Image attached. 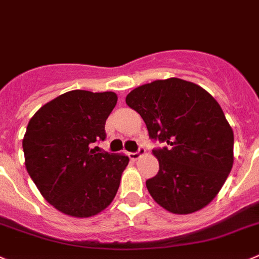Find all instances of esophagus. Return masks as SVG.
Listing matches in <instances>:
<instances>
[{
    "instance_id": "34e87169",
    "label": "esophagus",
    "mask_w": 259,
    "mask_h": 259,
    "mask_svg": "<svg viewBox=\"0 0 259 259\" xmlns=\"http://www.w3.org/2000/svg\"><path fill=\"white\" fill-rule=\"evenodd\" d=\"M144 153H146V149H144L143 147H139L137 152H132V153H129V158L133 159V161H137V159L141 156H143Z\"/></svg>"
}]
</instances>
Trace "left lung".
I'll return each instance as SVG.
<instances>
[{"mask_svg": "<svg viewBox=\"0 0 259 259\" xmlns=\"http://www.w3.org/2000/svg\"><path fill=\"white\" fill-rule=\"evenodd\" d=\"M126 105L144 120L159 170L146 181L159 206L188 214L217 195L234 162V133L217 101L199 85L178 78L133 89Z\"/></svg>", "mask_w": 259, "mask_h": 259, "instance_id": "8db88e82", "label": "left lung"}]
</instances>
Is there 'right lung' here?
Here are the masks:
<instances>
[{"label":"right lung","mask_w":259,"mask_h":259,"mask_svg":"<svg viewBox=\"0 0 259 259\" xmlns=\"http://www.w3.org/2000/svg\"><path fill=\"white\" fill-rule=\"evenodd\" d=\"M117 102L113 92L70 91L35 112L23 139L25 167L50 204L74 217L100 213L115 198L129 158L96 152Z\"/></svg>","instance_id":"obj_1"}]
</instances>
